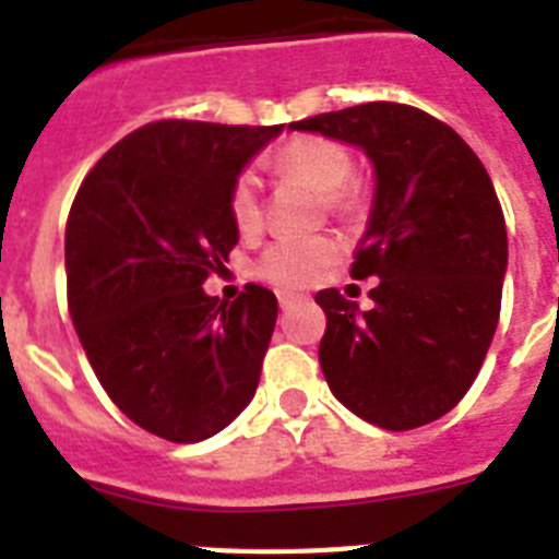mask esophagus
<instances>
[{"label":"esophagus","instance_id":"esophagus-1","mask_svg":"<svg viewBox=\"0 0 559 559\" xmlns=\"http://www.w3.org/2000/svg\"><path fill=\"white\" fill-rule=\"evenodd\" d=\"M298 301H305V296H298V293H287V289H281L278 293L281 310H289V307H296Z\"/></svg>","mask_w":559,"mask_h":559}]
</instances>
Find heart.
Here are the masks:
<instances>
[{"label": "heart", "mask_w": 559, "mask_h": 559, "mask_svg": "<svg viewBox=\"0 0 559 559\" xmlns=\"http://www.w3.org/2000/svg\"><path fill=\"white\" fill-rule=\"evenodd\" d=\"M284 177L301 179L313 191L324 193V205L333 214H357L362 209V186L350 179L354 159L350 153L324 135H301L284 144L275 156ZM228 214L240 235H254L263 223L261 188L254 174H240L228 191ZM340 246L333 237H307V240H278L266 246L258 261V272L278 287H307L333 263Z\"/></svg>", "instance_id": "heart-1"}]
</instances>
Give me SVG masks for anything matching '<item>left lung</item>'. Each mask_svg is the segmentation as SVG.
<instances>
[{"label":"left lung","instance_id":"8db88e82","mask_svg":"<svg viewBox=\"0 0 559 559\" xmlns=\"http://www.w3.org/2000/svg\"><path fill=\"white\" fill-rule=\"evenodd\" d=\"M289 130L354 144L377 177L350 266L354 278H380L373 307L316 293L324 380L380 429L432 424L467 394L499 324L508 231L493 182L452 127L406 104L373 100Z\"/></svg>","mask_w":559,"mask_h":559}]
</instances>
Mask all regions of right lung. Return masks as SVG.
I'll return each instance as SVG.
<instances>
[{"label": "right lung", "mask_w": 559, "mask_h": 559, "mask_svg": "<svg viewBox=\"0 0 559 559\" xmlns=\"http://www.w3.org/2000/svg\"><path fill=\"white\" fill-rule=\"evenodd\" d=\"M284 127L153 121L100 156L66 223L74 331L109 400L165 441H205L261 380L278 298L202 281L237 243L228 191Z\"/></svg>", "instance_id": "add662e5"}]
</instances>
